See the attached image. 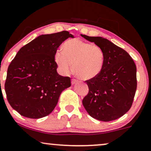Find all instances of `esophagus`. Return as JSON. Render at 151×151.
<instances>
[{
	"label": "esophagus",
	"instance_id": "34e87169",
	"mask_svg": "<svg viewBox=\"0 0 151 151\" xmlns=\"http://www.w3.org/2000/svg\"><path fill=\"white\" fill-rule=\"evenodd\" d=\"M77 82H78L77 80H76V79H72V85L75 84V83H77Z\"/></svg>",
	"mask_w": 151,
	"mask_h": 151
}]
</instances>
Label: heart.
<instances>
[{
	"instance_id": "b5f03b06",
	"label": "heart",
	"mask_w": 151,
	"mask_h": 151,
	"mask_svg": "<svg viewBox=\"0 0 151 151\" xmlns=\"http://www.w3.org/2000/svg\"><path fill=\"white\" fill-rule=\"evenodd\" d=\"M54 60L63 74L72 71L83 80L96 78L102 72L104 63V53L100 47L79 39H70L63 45V51L55 53Z\"/></svg>"
}]
</instances>
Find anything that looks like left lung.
<instances>
[{
	"mask_svg": "<svg viewBox=\"0 0 151 151\" xmlns=\"http://www.w3.org/2000/svg\"><path fill=\"white\" fill-rule=\"evenodd\" d=\"M104 53L103 69L86 81L89 92L82 103L91 117L101 121L118 119L132 104L137 90V68L129 53L102 37L81 35Z\"/></svg>",
	"mask_w": 151,
	"mask_h": 151,
	"instance_id": "8db88e82",
	"label": "left lung"
}]
</instances>
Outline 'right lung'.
<instances>
[{
  "label": "right lung",
  "instance_id": "right-lung-1",
  "mask_svg": "<svg viewBox=\"0 0 151 151\" xmlns=\"http://www.w3.org/2000/svg\"><path fill=\"white\" fill-rule=\"evenodd\" d=\"M74 35L68 31L41 35L19 49L7 69L5 90L10 106L26 118H40L52 112L62 91L71 86L57 72L54 55Z\"/></svg>",
  "mask_w": 151,
  "mask_h": 151
}]
</instances>
